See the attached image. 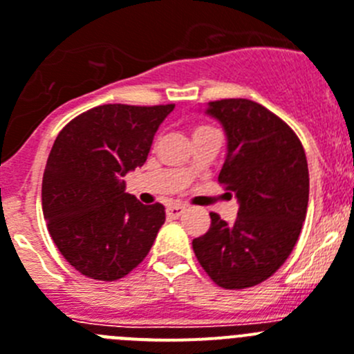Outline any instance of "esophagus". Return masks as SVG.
Wrapping results in <instances>:
<instances>
[{"label":"esophagus","instance_id":"34e87169","mask_svg":"<svg viewBox=\"0 0 354 354\" xmlns=\"http://www.w3.org/2000/svg\"><path fill=\"white\" fill-rule=\"evenodd\" d=\"M187 208L185 207H181V205H169L167 207V217L169 219H178L181 214H185Z\"/></svg>","mask_w":354,"mask_h":354}]
</instances>
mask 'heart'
Listing matches in <instances>:
<instances>
[{"label": "heart", "instance_id": "obj_1", "mask_svg": "<svg viewBox=\"0 0 354 354\" xmlns=\"http://www.w3.org/2000/svg\"><path fill=\"white\" fill-rule=\"evenodd\" d=\"M205 130H212V126H207V124H199V126H196L194 133H198V131H205Z\"/></svg>", "mask_w": 354, "mask_h": 354}]
</instances>
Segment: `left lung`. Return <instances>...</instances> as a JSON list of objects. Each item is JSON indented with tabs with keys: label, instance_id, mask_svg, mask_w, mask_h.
Returning <instances> with one entry per match:
<instances>
[{
	"label": "left lung",
	"instance_id": "8db88e82",
	"mask_svg": "<svg viewBox=\"0 0 354 354\" xmlns=\"http://www.w3.org/2000/svg\"><path fill=\"white\" fill-rule=\"evenodd\" d=\"M207 113L228 137L219 183L241 207L232 224L212 212L210 230L192 248L215 285L241 290L266 281L294 250L308 207V164L294 130L260 103L210 101Z\"/></svg>",
	"mask_w": 354,
	"mask_h": 354
}]
</instances>
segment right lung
Listing matches in <instances>:
<instances>
[{"instance_id":"obj_1","label":"right lung","mask_w":354,"mask_h":354,"mask_svg":"<svg viewBox=\"0 0 354 354\" xmlns=\"http://www.w3.org/2000/svg\"><path fill=\"white\" fill-rule=\"evenodd\" d=\"M174 104H101L58 133L42 176V212L55 245L78 272L115 281L142 262L165 221L164 205L124 192Z\"/></svg>"}]
</instances>
